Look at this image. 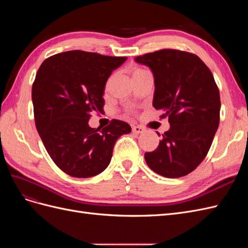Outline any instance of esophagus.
I'll use <instances>...</instances> for the list:
<instances>
[{"label":"esophagus","instance_id":"esophagus-1","mask_svg":"<svg viewBox=\"0 0 248 248\" xmlns=\"http://www.w3.org/2000/svg\"><path fill=\"white\" fill-rule=\"evenodd\" d=\"M145 128L144 127H141V126H139V125H137V126H133L132 127V131L134 132V133H144L145 132Z\"/></svg>","mask_w":248,"mask_h":248}]
</instances>
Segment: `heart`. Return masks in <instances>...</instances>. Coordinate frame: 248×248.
<instances>
[{
  "label": "heart",
  "instance_id": "b5f03b06",
  "mask_svg": "<svg viewBox=\"0 0 248 248\" xmlns=\"http://www.w3.org/2000/svg\"><path fill=\"white\" fill-rule=\"evenodd\" d=\"M142 69H140V68H136L133 70V72H132V74H134V73H137V72H140V71H141Z\"/></svg>",
  "mask_w": 248,
  "mask_h": 248
}]
</instances>
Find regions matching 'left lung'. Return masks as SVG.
Wrapping results in <instances>:
<instances>
[{"mask_svg":"<svg viewBox=\"0 0 248 248\" xmlns=\"http://www.w3.org/2000/svg\"><path fill=\"white\" fill-rule=\"evenodd\" d=\"M136 61L151 68L153 107L163 110L160 118L169 117L170 124L157 149L145 153L148 167L167 178L188 175L204 160L219 125L220 97L213 74L197 55L178 49L149 52Z\"/></svg>","mask_w":248,"mask_h":248,"instance_id":"1","label":"left lung"}]
</instances>
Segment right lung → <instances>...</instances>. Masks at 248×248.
Instances as JSON below:
<instances>
[{
    "mask_svg": "<svg viewBox=\"0 0 248 248\" xmlns=\"http://www.w3.org/2000/svg\"><path fill=\"white\" fill-rule=\"evenodd\" d=\"M126 57L70 50L46 59L37 71L32 100L37 131L50 158L67 175L89 178L108 168L117 140L131 127L111 120L101 130L89 119L102 112L104 87Z\"/></svg>",
    "mask_w": 248,
    "mask_h": 248,
    "instance_id": "right-lung-1",
    "label": "right lung"
}]
</instances>
